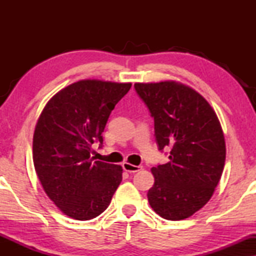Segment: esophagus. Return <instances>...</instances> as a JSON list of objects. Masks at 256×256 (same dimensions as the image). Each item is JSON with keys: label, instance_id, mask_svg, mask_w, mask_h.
I'll return each mask as SVG.
<instances>
[{"label": "esophagus", "instance_id": "34e87169", "mask_svg": "<svg viewBox=\"0 0 256 256\" xmlns=\"http://www.w3.org/2000/svg\"><path fill=\"white\" fill-rule=\"evenodd\" d=\"M122 168H124V171H127V172H138V171L142 170V166H134V164H130L128 162H124L122 164Z\"/></svg>", "mask_w": 256, "mask_h": 256}]
</instances>
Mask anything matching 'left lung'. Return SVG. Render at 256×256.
<instances>
[{
	"instance_id": "1",
	"label": "left lung",
	"mask_w": 256,
	"mask_h": 256,
	"mask_svg": "<svg viewBox=\"0 0 256 256\" xmlns=\"http://www.w3.org/2000/svg\"><path fill=\"white\" fill-rule=\"evenodd\" d=\"M134 87L154 118L157 146L160 152L170 148L169 162L152 168L155 183L148 191L149 204L164 219H186L211 199L222 174L226 146L218 116L183 84Z\"/></svg>"
}]
</instances>
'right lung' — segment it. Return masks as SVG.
<instances>
[{
	"label": "right lung",
	"mask_w": 256,
	"mask_h": 256,
	"mask_svg": "<svg viewBox=\"0 0 256 256\" xmlns=\"http://www.w3.org/2000/svg\"><path fill=\"white\" fill-rule=\"evenodd\" d=\"M132 84L80 80L50 99L38 118L32 157L44 191L66 216L90 220L101 214L122 180V166L90 157L115 104Z\"/></svg>",
	"instance_id": "1"
}]
</instances>
